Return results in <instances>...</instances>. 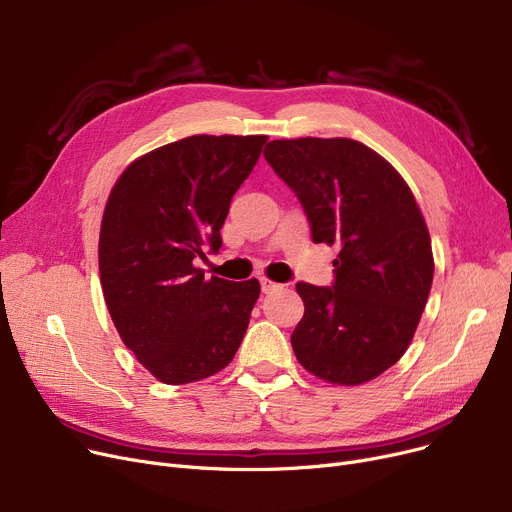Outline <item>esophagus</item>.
Instances as JSON below:
<instances>
[{"label": "esophagus", "instance_id": "34e87169", "mask_svg": "<svg viewBox=\"0 0 512 512\" xmlns=\"http://www.w3.org/2000/svg\"><path fill=\"white\" fill-rule=\"evenodd\" d=\"M259 282H261V292H263V294H270V292H274V290H280V288H282V284L272 282L270 278H261Z\"/></svg>", "mask_w": 512, "mask_h": 512}]
</instances>
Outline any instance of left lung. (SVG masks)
I'll return each mask as SVG.
<instances>
[{"label": "left lung", "mask_w": 512, "mask_h": 512, "mask_svg": "<svg viewBox=\"0 0 512 512\" xmlns=\"http://www.w3.org/2000/svg\"><path fill=\"white\" fill-rule=\"evenodd\" d=\"M267 164L301 201L313 242L340 249L332 286L297 284L290 342L317 378L359 386L409 348L434 280L432 238L407 182L353 139L272 141Z\"/></svg>", "instance_id": "1"}]
</instances>
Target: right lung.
Listing matches in <instances>:
<instances>
[{"label":"right lung","instance_id":"add662e5","mask_svg":"<svg viewBox=\"0 0 512 512\" xmlns=\"http://www.w3.org/2000/svg\"><path fill=\"white\" fill-rule=\"evenodd\" d=\"M267 137L195 134L122 172L99 234V274L122 342L159 382L180 386L236 355L259 282L205 278L195 265L222 247L230 201Z\"/></svg>","mask_w":512,"mask_h":512}]
</instances>
